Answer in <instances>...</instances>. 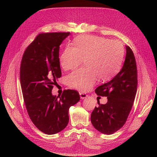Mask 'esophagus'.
<instances>
[{
    "label": "esophagus",
    "mask_w": 157,
    "mask_h": 157,
    "mask_svg": "<svg viewBox=\"0 0 157 157\" xmlns=\"http://www.w3.org/2000/svg\"><path fill=\"white\" fill-rule=\"evenodd\" d=\"M79 95H80V98L81 99H84L87 97V95L83 93H79Z\"/></svg>",
    "instance_id": "34e87169"
}]
</instances>
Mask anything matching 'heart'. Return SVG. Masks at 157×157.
Returning a JSON list of instances; mask_svg holds the SVG:
<instances>
[{
    "label": "heart",
    "instance_id": "b5f03b06",
    "mask_svg": "<svg viewBox=\"0 0 157 157\" xmlns=\"http://www.w3.org/2000/svg\"><path fill=\"white\" fill-rule=\"evenodd\" d=\"M73 45H67L59 56L64 70L75 68L84 59L86 67L78 69L66 78L68 85L81 91L90 90L98 78L110 79L119 71L124 57V46L117 40L93 35L77 36Z\"/></svg>",
    "mask_w": 157,
    "mask_h": 157
}]
</instances>
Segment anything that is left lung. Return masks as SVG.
<instances>
[{
	"mask_svg": "<svg viewBox=\"0 0 157 157\" xmlns=\"http://www.w3.org/2000/svg\"><path fill=\"white\" fill-rule=\"evenodd\" d=\"M126 55L120 72L109 82L98 86L97 95L107 98L105 104L95 107L91 115L94 127L110 135L119 130L125 123L132 109L137 89V69L131 48L125 46Z\"/></svg>",
	"mask_w": 157,
	"mask_h": 157,
	"instance_id": "1",
	"label": "left lung"
}]
</instances>
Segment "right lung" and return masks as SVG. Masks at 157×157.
Listing matches in <instances>:
<instances>
[{"instance_id":"obj_1","label":"right lung","mask_w":157,"mask_h":157,"mask_svg":"<svg viewBox=\"0 0 157 157\" xmlns=\"http://www.w3.org/2000/svg\"><path fill=\"white\" fill-rule=\"evenodd\" d=\"M70 32L39 34L22 57L20 78L22 94L29 116L42 132L53 135L68 124V111L80 100L78 91L67 89L61 96L52 91L61 76L59 46Z\"/></svg>"}]
</instances>
